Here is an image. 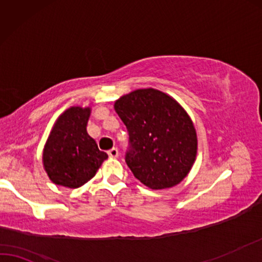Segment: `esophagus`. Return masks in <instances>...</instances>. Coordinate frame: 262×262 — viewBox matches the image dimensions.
Masks as SVG:
<instances>
[{
	"mask_svg": "<svg viewBox=\"0 0 262 262\" xmlns=\"http://www.w3.org/2000/svg\"><path fill=\"white\" fill-rule=\"evenodd\" d=\"M107 155H109L110 158H116V157H118V149L116 147H113L107 151Z\"/></svg>",
	"mask_w": 262,
	"mask_h": 262,
	"instance_id": "obj_1",
	"label": "esophagus"
}]
</instances>
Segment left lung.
<instances>
[{
  "label": "left lung",
  "instance_id": "left-lung-1",
  "mask_svg": "<svg viewBox=\"0 0 262 262\" xmlns=\"http://www.w3.org/2000/svg\"><path fill=\"white\" fill-rule=\"evenodd\" d=\"M114 107L128 129L125 163L135 179L156 190L182 182L198 153L196 130L182 105L149 87L120 97Z\"/></svg>",
  "mask_w": 262,
  "mask_h": 262
}]
</instances>
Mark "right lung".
<instances>
[{"label":"right lung","mask_w":262,"mask_h":262,"mask_svg":"<svg viewBox=\"0 0 262 262\" xmlns=\"http://www.w3.org/2000/svg\"><path fill=\"white\" fill-rule=\"evenodd\" d=\"M90 106H71L54 123L43 149V166L52 183L79 188L96 175L105 152L87 133Z\"/></svg>","instance_id":"obj_1"}]
</instances>
